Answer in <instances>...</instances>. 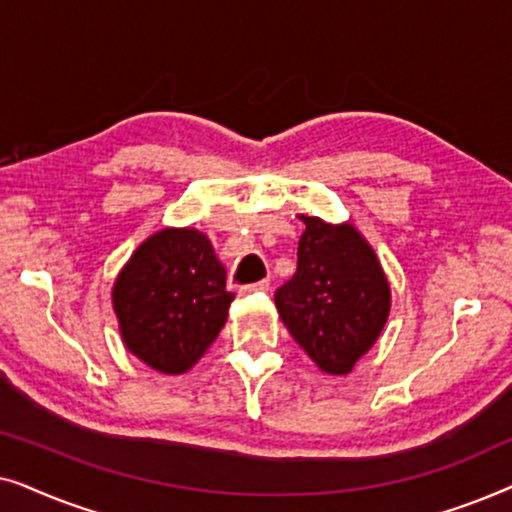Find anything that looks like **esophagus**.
Returning a JSON list of instances; mask_svg holds the SVG:
<instances>
[{
  "instance_id": "obj_1",
  "label": "esophagus",
  "mask_w": 512,
  "mask_h": 512,
  "mask_svg": "<svg viewBox=\"0 0 512 512\" xmlns=\"http://www.w3.org/2000/svg\"><path fill=\"white\" fill-rule=\"evenodd\" d=\"M268 289H270L268 279H261V282H256V284L240 286V293H242V296H249V293H265Z\"/></svg>"
}]
</instances>
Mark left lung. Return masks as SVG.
<instances>
[{"mask_svg": "<svg viewBox=\"0 0 512 512\" xmlns=\"http://www.w3.org/2000/svg\"><path fill=\"white\" fill-rule=\"evenodd\" d=\"M298 268L275 293L293 340L331 375H347L387 324L391 291L375 251L352 223L300 216Z\"/></svg>", "mask_w": 512, "mask_h": 512, "instance_id": "left-lung-1", "label": "left lung"}]
</instances>
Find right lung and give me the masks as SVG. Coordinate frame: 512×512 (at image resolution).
I'll use <instances>...</instances> for the list:
<instances>
[{"label": "right lung", "instance_id": "right-lung-1", "mask_svg": "<svg viewBox=\"0 0 512 512\" xmlns=\"http://www.w3.org/2000/svg\"><path fill=\"white\" fill-rule=\"evenodd\" d=\"M233 298L212 242L195 228H165L139 244L111 291L125 347L165 375L198 363Z\"/></svg>", "mask_w": 512, "mask_h": 512}]
</instances>
